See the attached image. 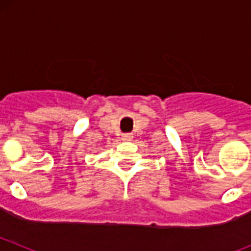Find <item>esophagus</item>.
<instances>
[{"instance_id": "esophagus-1", "label": "esophagus", "mask_w": 251, "mask_h": 251, "mask_svg": "<svg viewBox=\"0 0 251 251\" xmlns=\"http://www.w3.org/2000/svg\"><path fill=\"white\" fill-rule=\"evenodd\" d=\"M132 138H133V136L130 134V133H126V134H123V136H122V139H123V141H132Z\"/></svg>"}]
</instances>
